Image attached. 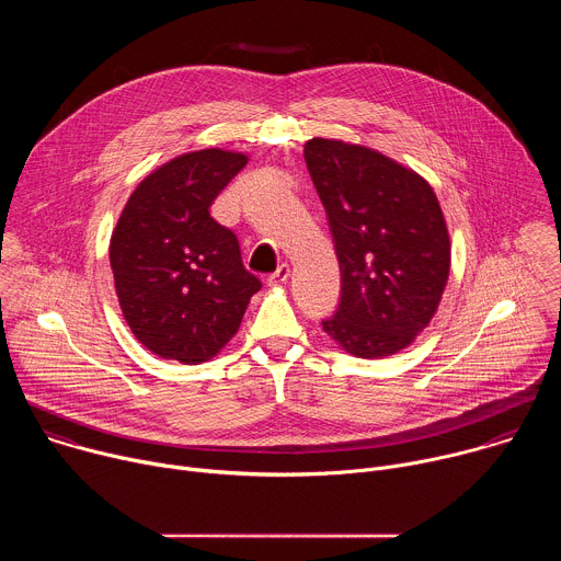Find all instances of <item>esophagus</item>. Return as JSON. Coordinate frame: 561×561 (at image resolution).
I'll return each mask as SVG.
<instances>
[{"instance_id":"obj_1","label":"esophagus","mask_w":561,"mask_h":561,"mask_svg":"<svg viewBox=\"0 0 561 561\" xmlns=\"http://www.w3.org/2000/svg\"><path fill=\"white\" fill-rule=\"evenodd\" d=\"M290 277V266L288 264H279V268L268 275V286H279V284H286Z\"/></svg>"}]
</instances>
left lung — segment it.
Returning <instances> with one entry per match:
<instances>
[{
  "instance_id": "obj_1",
  "label": "left lung",
  "mask_w": 561,
  "mask_h": 561,
  "mask_svg": "<svg viewBox=\"0 0 561 561\" xmlns=\"http://www.w3.org/2000/svg\"><path fill=\"white\" fill-rule=\"evenodd\" d=\"M304 159L342 273V299L324 333L362 359L404 351L431 324L450 273L435 191L413 169L342 139L312 137Z\"/></svg>"
}]
</instances>
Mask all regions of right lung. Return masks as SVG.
<instances>
[{
    "label": "right lung",
    "instance_id": "1",
    "mask_svg": "<svg viewBox=\"0 0 561 561\" xmlns=\"http://www.w3.org/2000/svg\"><path fill=\"white\" fill-rule=\"evenodd\" d=\"M249 162L204 148L146 175L111 234V268L126 324L162 359L202 364L239 331L262 282L242 264L234 232L210 204Z\"/></svg>",
    "mask_w": 561,
    "mask_h": 561
}]
</instances>
